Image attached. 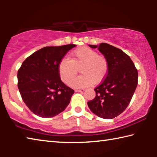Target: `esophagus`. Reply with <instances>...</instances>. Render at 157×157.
<instances>
[{
  "label": "esophagus",
  "instance_id": "obj_1",
  "mask_svg": "<svg viewBox=\"0 0 157 157\" xmlns=\"http://www.w3.org/2000/svg\"><path fill=\"white\" fill-rule=\"evenodd\" d=\"M84 89H75V92H82L84 91Z\"/></svg>",
  "mask_w": 157,
  "mask_h": 157
}]
</instances>
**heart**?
Here are the masks:
<instances>
[{
    "mask_svg": "<svg viewBox=\"0 0 157 157\" xmlns=\"http://www.w3.org/2000/svg\"><path fill=\"white\" fill-rule=\"evenodd\" d=\"M70 57V59L63 58L58 66L59 77L65 84H70L79 67L82 75L73 79L71 83V86L75 88H83L100 83L107 75V60L95 50L88 47H82L71 52Z\"/></svg>",
    "mask_w": 157,
    "mask_h": 157,
    "instance_id": "1",
    "label": "heart"
}]
</instances>
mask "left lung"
Returning a JSON list of instances; mask_svg holds the SVG:
<instances>
[{"label": "left lung", "mask_w": 157, "mask_h": 157, "mask_svg": "<svg viewBox=\"0 0 157 157\" xmlns=\"http://www.w3.org/2000/svg\"><path fill=\"white\" fill-rule=\"evenodd\" d=\"M104 55L108 63L105 78L94 90L95 97L87 102L98 117L112 119L126 109L138 84V71L130 57L123 50L106 43L89 45Z\"/></svg>", "instance_id": "1"}]
</instances>
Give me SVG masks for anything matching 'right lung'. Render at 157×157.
<instances>
[{"label":"right lung","mask_w":157,"mask_h":157,"mask_svg":"<svg viewBox=\"0 0 157 157\" xmlns=\"http://www.w3.org/2000/svg\"><path fill=\"white\" fill-rule=\"evenodd\" d=\"M75 44L47 46L26 58L18 69V88L26 106L35 115L51 118L65 109L74 91L61 80L58 66Z\"/></svg>","instance_id":"1"}]
</instances>
